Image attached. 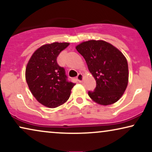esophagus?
<instances>
[{
	"instance_id": "esophagus-1",
	"label": "esophagus",
	"mask_w": 152,
	"mask_h": 152,
	"mask_svg": "<svg viewBox=\"0 0 152 152\" xmlns=\"http://www.w3.org/2000/svg\"><path fill=\"white\" fill-rule=\"evenodd\" d=\"M77 80L80 82H82L83 80H84V76H83V75L82 73H79L78 75L77 76Z\"/></svg>"
}]
</instances>
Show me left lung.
<instances>
[{
    "label": "left lung",
    "instance_id": "1",
    "mask_svg": "<svg viewBox=\"0 0 152 152\" xmlns=\"http://www.w3.org/2000/svg\"><path fill=\"white\" fill-rule=\"evenodd\" d=\"M75 48L96 81L95 90L88 92L92 100L104 106L119 100L129 82L127 60L122 52L103 40L84 41Z\"/></svg>",
    "mask_w": 152,
    "mask_h": 152
}]
</instances>
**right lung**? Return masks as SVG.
Returning a JSON list of instances; mask_svg holds the SVG:
<instances>
[{
    "instance_id": "obj_1",
    "label": "right lung",
    "mask_w": 152,
    "mask_h": 152,
    "mask_svg": "<svg viewBox=\"0 0 152 152\" xmlns=\"http://www.w3.org/2000/svg\"><path fill=\"white\" fill-rule=\"evenodd\" d=\"M69 43L54 42L41 45L31 56L26 68L29 89L37 101L48 108H56L69 99L74 83L68 82L64 68L57 58Z\"/></svg>"
}]
</instances>
